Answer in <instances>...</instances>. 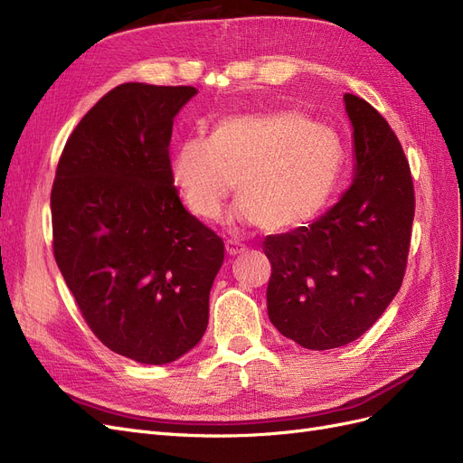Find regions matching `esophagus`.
I'll use <instances>...</instances> for the list:
<instances>
[{
	"label": "esophagus",
	"mask_w": 463,
	"mask_h": 463,
	"mask_svg": "<svg viewBox=\"0 0 463 463\" xmlns=\"http://www.w3.org/2000/svg\"><path fill=\"white\" fill-rule=\"evenodd\" d=\"M247 247L243 245V243H237V241H232V240H228L226 241V250H228V255L230 257H235V255H240V253H243Z\"/></svg>",
	"instance_id": "obj_1"
}]
</instances>
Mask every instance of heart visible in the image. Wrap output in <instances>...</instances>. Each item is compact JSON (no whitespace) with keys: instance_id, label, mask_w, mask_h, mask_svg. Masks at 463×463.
Listing matches in <instances>:
<instances>
[{"instance_id":"obj_1","label":"heart","mask_w":463,"mask_h":463,"mask_svg":"<svg viewBox=\"0 0 463 463\" xmlns=\"http://www.w3.org/2000/svg\"><path fill=\"white\" fill-rule=\"evenodd\" d=\"M342 165L338 135L282 109L223 118L208 138H185L172 154L170 177L201 220H216L235 185V218L274 233L313 220L328 203Z\"/></svg>"}]
</instances>
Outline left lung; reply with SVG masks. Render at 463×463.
I'll return each instance as SVG.
<instances>
[{
	"mask_svg": "<svg viewBox=\"0 0 463 463\" xmlns=\"http://www.w3.org/2000/svg\"><path fill=\"white\" fill-rule=\"evenodd\" d=\"M354 125L355 177L309 226L269 235L266 303L272 325L307 349L357 340L381 318L408 266L415 191L396 133L355 94H344Z\"/></svg>",
	"mask_w": 463,
	"mask_h": 463,
	"instance_id": "obj_1",
	"label": "left lung"
}]
</instances>
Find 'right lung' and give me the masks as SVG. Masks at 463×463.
Listing matches in <instances>:
<instances>
[{
  "label": "right lung",
  "mask_w": 463,
  "mask_h": 463,
  "mask_svg": "<svg viewBox=\"0 0 463 463\" xmlns=\"http://www.w3.org/2000/svg\"><path fill=\"white\" fill-rule=\"evenodd\" d=\"M194 87L125 82L69 135L52 187L53 257L92 334L145 365L199 344L223 241L181 204L174 118Z\"/></svg>",
  "instance_id": "add662e5"
}]
</instances>
